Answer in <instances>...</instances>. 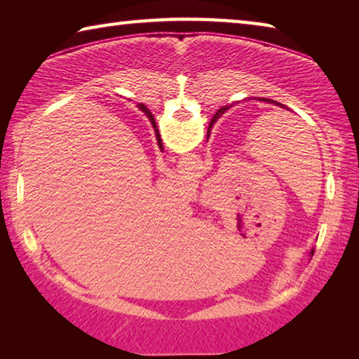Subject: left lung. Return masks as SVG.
<instances>
[{
  "label": "left lung",
  "mask_w": 359,
  "mask_h": 359,
  "mask_svg": "<svg viewBox=\"0 0 359 359\" xmlns=\"http://www.w3.org/2000/svg\"><path fill=\"white\" fill-rule=\"evenodd\" d=\"M261 100H263V101H266V102H269V104H276V106H280V107H285V109H287V106H283L282 104V102H277V101H274V100H267V98H261ZM229 106H224V107H222L220 109V111H218L215 115H214V118H212L210 120V125H209V131H210V128H212V125H214L215 123V121H217V118L218 117H222V114L224 112V111H226V109H228ZM209 131H208V136H209ZM312 255H313V250H312Z\"/></svg>",
  "instance_id": "8db88e82"
}]
</instances>
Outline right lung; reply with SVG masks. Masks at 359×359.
Instances as JSON below:
<instances>
[{"label":"right lung","mask_w":359,"mask_h":359,"mask_svg":"<svg viewBox=\"0 0 359 359\" xmlns=\"http://www.w3.org/2000/svg\"><path fill=\"white\" fill-rule=\"evenodd\" d=\"M137 106H139V109H141V111H142L144 114H147V117H149V120L151 121V125H154V128H155L158 145H160V149L163 150V145H161V139H160V133H158V130H156V123H155V118H154V115H151V112H150V111H149V109H147V107H145L144 104H137Z\"/></svg>","instance_id":"add662e5"}]
</instances>
